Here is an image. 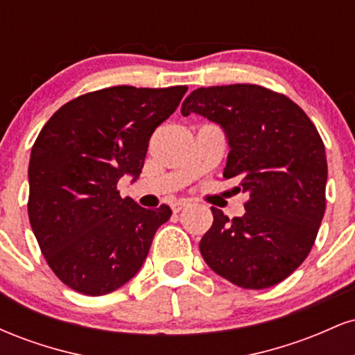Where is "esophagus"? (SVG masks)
I'll return each instance as SVG.
<instances>
[{
    "label": "esophagus",
    "mask_w": 355,
    "mask_h": 355,
    "mask_svg": "<svg viewBox=\"0 0 355 355\" xmlns=\"http://www.w3.org/2000/svg\"><path fill=\"white\" fill-rule=\"evenodd\" d=\"M190 205V202L189 200H178V202H175L173 205H172V210L175 211V214H178V211H182L183 209H187V207Z\"/></svg>",
    "instance_id": "34e87169"
}]
</instances>
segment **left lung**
Returning a JSON list of instances; mask_svg holds the SVG:
<instances>
[{
  "label": "left lung",
  "mask_w": 355,
  "mask_h": 355,
  "mask_svg": "<svg viewBox=\"0 0 355 355\" xmlns=\"http://www.w3.org/2000/svg\"><path fill=\"white\" fill-rule=\"evenodd\" d=\"M190 113L225 130L223 178L248 193L243 217L211 207L203 260L243 288L282 282L307 259L324 218L327 158L315 125L288 96L248 83L193 89L182 105Z\"/></svg>",
  "instance_id": "8db88e82"
}]
</instances>
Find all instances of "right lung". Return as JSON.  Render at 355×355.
<instances>
[{
	"instance_id": "1",
	"label": "right lung",
	"mask_w": 355,
	"mask_h": 355,
	"mask_svg": "<svg viewBox=\"0 0 355 355\" xmlns=\"http://www.w3.org/2000/svg\"><path fill=\"white\" fill-rule=\"evenodd\" d=\"M187 89H96L64 103L40 132L28 166V215L44 260L73 291L110 294L144 266L172 210L144 209L116 185L140 175L150 137Z\"/></svg>"
}]
</instances>
